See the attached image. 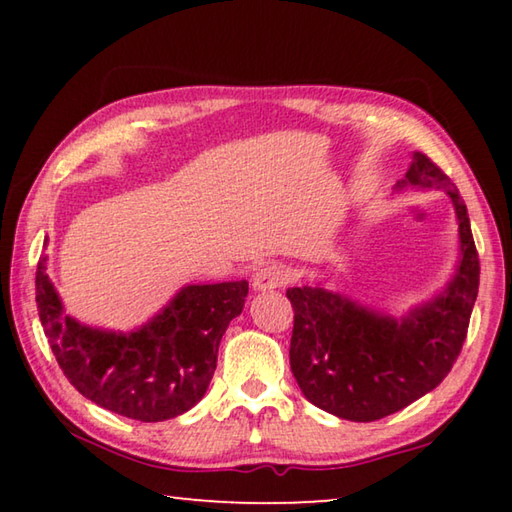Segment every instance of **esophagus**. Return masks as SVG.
<instances>
[{"instance_id": "esophagus-1", "label": "esophagus", "mask_w": 512, "mask_h": 512, "mask_svg": "<svg viewBox=\"0 0 512 512\" xmlns=\"http://www.w3.org/2000/svg\"><path fill=\"white\" fill-rule=\"evenodd\" d=\"M289 268L277 264V262H268L262 268H257V273L253 275V287L257 291H271V289H280L289 282Z\"/></svg>"}]
</instances>
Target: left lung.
<instances>
[{"instance_id": "1", "label": "left lung", "mask_w": 512, "mask_h": 512, "mask_svg": "<svg viewBox=\"0 0 512 512\" xmlns=\"http://www.w3.org/2000/svg\"><path fill=\"white\" fill-rule=\"evenodd\" d=\"M443 189L454 203L461 264L443 296L402 323L320 287L287 289L293 307L291 372L302 395L332 415L375 422L402 411L452 370L479 293V253L470 216L452 178L424 153L397 187Z\"/></svg>"}]
</instances>
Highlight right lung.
Masks as SVG:
<instances>
[{"mask_svg": "<svg viewBox=\"0 0 512 512\" xmlns=\"http://www.w3.org/2000/svg\"><path fill=\"white\" fill-rule=\"evenodd\" d=\"M246 296V280L192 284L151 323L117 334L63 314L47 257H40L36 271L40 323L69 384L103 409L140 422L176 418L201 402L216 370L219 343Z\"/></svg>", "mask_w": 512, "mask_h": 512, "instance_id": "1", "label": "right lung"}]
</instances>
